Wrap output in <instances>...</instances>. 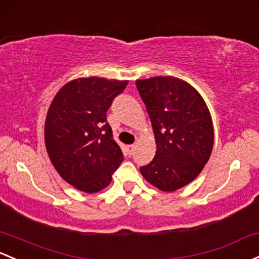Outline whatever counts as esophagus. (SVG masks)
I'll return each mask as SVG.
<instances>
[{"mask_svg":"<svg viewBox=\"0 0 259 259\" xmlns=\"http://www.w3.org/2000/svg\"><path fill=\"white\" fill-rule=\"evenodd\" d=\"M134 150H135V145H129V146H127V152H129L130 155H132L133 152H134Z\"/></svg>","mask_w":259,"mask_h":259,"instance_id":"esophagus-1","label":"esophagus"}]
</instances>
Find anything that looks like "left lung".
Masks as SVG:
<instances>
[{"instance_id": "obj_1", "label": "left lung", "mask_w": 259, "mask_h": 259, "mask_svg": "<svg viewBox=\"0 0 259 259\" xmlns=\"http://www.w3.org/2000/svg\"><path fill=\"white\" fill-rule=\"evenodd\" d=\"M137 88L156 140V155L141 166V175L161 191H175L191 182L209 159L213 126L207 105L179 78L137 80Z\"/></svg>"}]
</instances>
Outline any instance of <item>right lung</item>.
Segmentation results:
<instances>
[{
	"mask_svg": "<svg viewBox=\"0 0 259 259\" xmlns=\"http://www.w3.org/2000/svg\"><path fill=\"white\" fill-rule=\"evenodd\" d=\"M126 80L80 78L65 84L48 109L45 140L50 159L68 184L88 194L111 182L124 155L107 111Z\"/></svg>",
	"mask_w": 259,
	"mask_h": 259,
	"instance_id": "1",
	"label": "right lung"
}]
</instances>
